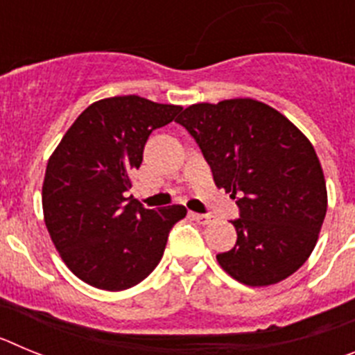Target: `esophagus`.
Instances as JSON below:
<instances>
[{"instance_id":"1","label":"esophagus","mask_w":355,"mask_h":355,"mask_svg":"<svg viewBox=\"0 0 355 355\" xmlns=\"http://www.w3.org/2000/svg\"><path fill=\"white\" fill-rule=\"evenodd\" d=\"M192 218L196 222H199V224L206 225V224H209V222H211L213 216L211 215H202V213H192Z\"/></svg>"}]
</instances>
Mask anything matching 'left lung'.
Returning a JSON list of instances; mask_svg holds the SVG:
<instances>
[{"label":"left lung","instance_id":"left-lung-1","mask_svg":"<svg viewBox=\"0 0 355 355\" xmlns=\"http://www.w3.org/2000/svg\"><path fill=\"white\" fill-rule=\"evenodd\" d=\"M192 135L213 181L236 199V245L218 265L247 286H268L306 263L327 211V188L311 142L256 99L199 103L175 119Z\"/></svg>","mask_w":355,"mask_h":355}]
</instances>
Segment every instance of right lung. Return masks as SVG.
<instances>
[{
    "mask_svg": "<svg viewBox=\"0 0 355 355\" xmlns=\"http://www.w3.org/2000/svg\"><path fill=\"white\" fill-rule=\"evenodd\" d=\"M181 110L139 96L101 99L81 112L49 158L44 220L83 283L108 291L139 284L162 259L175 222L187 216L184 206L147 209L126 197L149 135Z\"/></svg>",
    "mask_w": 355,
    "mask_h": 355,
    "instance_id": "right-lung-1",
    "label": "right lung"
}]
</instances>
